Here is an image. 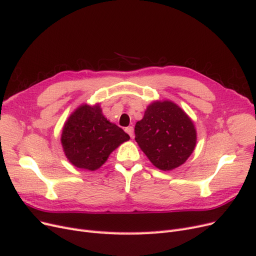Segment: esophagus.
I'll use <instances>...</instances> for the list:
<instances>
[{
    "instance_id": "1",
    "label": "esophagus",
    "mask_w": 256,
    "mask_h": 256,
    "mask_svg": "<svg viewBox=\"0 0 256 256\" xmlns=\"http://www.w3.org/2000/svg\"><path fill=\"white\" fill-rule=\"evenodd\" d=\"M126 132L130 136V138H134V127L132 126H129L125 129Z\"/></svg>"
}]
</instances>
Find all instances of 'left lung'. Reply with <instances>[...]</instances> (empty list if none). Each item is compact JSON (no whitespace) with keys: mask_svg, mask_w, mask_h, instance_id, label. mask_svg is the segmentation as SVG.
<instances>
[{"mask_svg":"<svg viewBox=\"0 0 256 256\" xmlns=\"http://www.w3.org/2000/svg\"><path fill=\"white\" fill-rule=\"evenodd\" d=\"M136 141L152 164L170 171L184 164L196 144L194 124L168 100L150 104L134 127Z\"/></svg>","mask_w":256,"mask_h":256,"instance_id":"8db88e82","label":"left lung"}]
</instances>
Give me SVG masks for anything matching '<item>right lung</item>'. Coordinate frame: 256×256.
I'll list each match as a JSON object with an SVG mask.
<instances>
[{
  "mask_svg": "<svg viewBox=\"0 0 256 256\" xmlns=\"http://www.w3.org/2000/svg\"><path fill=\"white\" fill-rule=\"evenodd\" d=\"M129 138L125 131L104 118L99 104H82L66 120L60 142L74 166L95 171Z\"/></svg>",
  "mask_w": 256,
  "mask_h": 256,
  "instance_id": "right-lung-1",
  "label": "right lung"
}]
</instances>
